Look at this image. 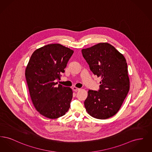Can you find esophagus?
<instances>
[{"label":"esophagus","instance_id":"34e87169","mask_svg":"<svg viewBox=\"0 0 152 152\" xmlns=\"http://www.w3.org/2000/svg\"><path fill=\"white\" fill-rule=\"evenodd\" d=\"M73 91H75V92H77V91H79L80 88H77V87H73L72 88Z\"/></svg>","mask_w":152,"mask_h":152}]
</instances>
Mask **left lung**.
Here are the masks:
<instances>
[{"label": "left lung", "instance_id": "1", "mask_svg": "<svg viewBox=\"0 0 152 152\" xmlns=\"http://www.w3.org/2000/svg\"><path fill=\"white\" fill-rule=\"evenodd\" d=\"M81 52L91 71L101 77L99 90L88 91L85 108L94 118H108L118 112L129 91L126 59L107 43L83 49Z\"/></svg>", "mask_w": 152, "mask_h": 152}]
</instances>
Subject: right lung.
<instances>
[{"label":"right lung","instance_id":"add662e5","mask_svg":"<svg viewBox=\"0 0 152 152\" xmlns=\"http://www.w3.org/2000/svg\"><path fill=\"white\" fill-rule=\"evenodd\" d=\"M73 51L60 44H51L34 52L26 69V78L31 100L43 116L55 119L64 115L70 108L73 92L58 84Z\"/></svg>","mask_w":152,"mask_h":152}]
</instances>
